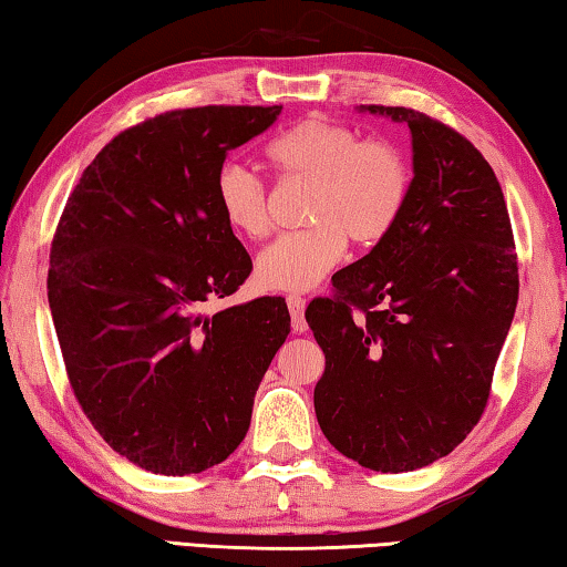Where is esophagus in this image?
I'll use <instances>...</instances> for the list:
<instances>
[{
	"label": "esophagus",
	"instance_id": "1",
	"mask_svg": "<svg viewBox=\"0 0 567 567\" xmlns=\"http://www.w3.org/2000/svg\"><path fill=\"white\" fill-rule=\"evenodd\" d=\"M287 307H290V318H292V330L295 332H305L307 322H305V300L300 295H287Z\"/></svg>",
	"mask_w": 567,
	"mask_h": 567
}]
</instances>
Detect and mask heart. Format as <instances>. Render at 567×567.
I'll use <instances>...</instances> for the list:
<instances>
[{"label":"heart","mask_w":567,"mask_h":567,"mask_svg":"<svg viewBox=\"0 0 567 567\" xmlns=\"http://www.w3.org/2000/svg\"><path fill=\"white\" fill-rule=\"evenodd\" d=\"M265 157L285 177L312 182L307 223L300 233L275 237L255 262L265 290H312L342 260L348 239L375 247L405 213L412 167L390 140H362L358 130L328 117H307L277 134ZM215 203L233 233L260 239L270 229L262 179L243 165H225L215 177Z\"/></svg>","instance_id":"1"}]
</instances>
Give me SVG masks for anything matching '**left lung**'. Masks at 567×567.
Masks as SVG:
<instances>
[{
    "label": "left lung",
    "instance_id": "8db88e82",
    "mask_svg": "<svg viewBox=\"0 0 567 567\" xmlns=\"http://www.w3.org/2000/svg\"><path fill=\"white\" fill-rule=\"evenodd\" d=\"M362 110L408 124L415 177L390 237L307 307L324 352L315 412L344 457L408 473L483 417L520 280L501 182L473 142L415 110Z\"/></svg>",
    "mask_w": 567,
    "mask_h": 567
}]
</instances>
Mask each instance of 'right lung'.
Segmentation results:
<instances>
[{
    "mask_svg": "<svg viewBox=\"0 0 567 567\" xmlns=\"http://www.w3.org/2000/svg\"><path fill=\"white\" fill-rule=\"evenodd\" d=\"M280 112L209 104L134 124L82 172L56 225L47 297L66 378L104 443L150 473L233 455L290 334L285 297L205 312L252 272L215 177Z\"/></svg>",
    "mask_w": 567,
    "mask_h": 567,
    "instance_id": "obj_1",
    "label": "right lung"
}]
</instances>
